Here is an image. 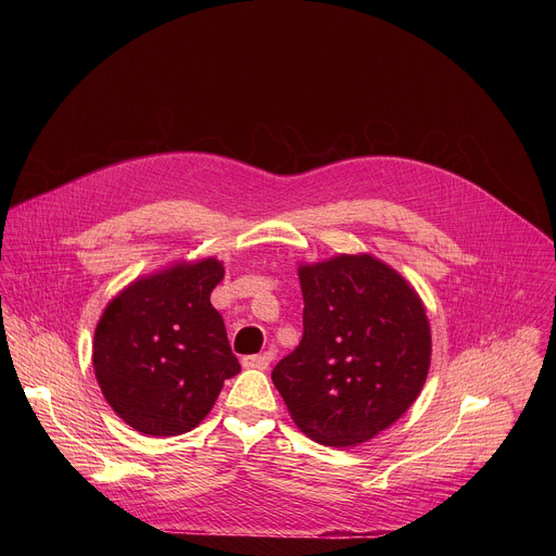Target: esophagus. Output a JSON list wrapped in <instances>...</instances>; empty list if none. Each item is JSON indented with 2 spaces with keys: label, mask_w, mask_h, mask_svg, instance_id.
<instances>
[{
  "label": "esophagus",
  "mask_w": 556,
  "mask_h": 556,
  "mask_svg": "<svg viewBox=\"0 0 556 556\" xmlns=\"http://www.w3.org/2000/svg\"><path fill=\"white\" fill-rule=\"evenodd\" d=\"M273 361V354L266 352V354H253V356H244L242 358V365L249 367V369H268Z\"/></svg>",
  "instance_id": "esophagus-1"
}]
</instances>
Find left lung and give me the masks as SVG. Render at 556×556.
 <instances>
[{
  "mask_svg": "<svg viewBox=\"0 0 556 556\" xmlns=\"http://www.w3.org/2000/svg\"><path fill=\"white\" fill-rule=\"evenodd\" d=\"M303 339L273 382L314 442L354 446L399 420L431 363V330L416 290L371 255L299 266Z\"/></svg>",
  "mask_w": 556,
  "mask_h": 556,
  "instance_id": "1",
  "label": "left lung"
}]
</instances>
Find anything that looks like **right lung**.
I'll return each mask as SVG.
<instances>
[{
	"mask_svg": "<svg viewBox=\"0 0 556 556\" xmlns=\"http://www.w3.org/2000/svg\"><path fill=\"white\" fill-rule=\"evenodd\" d=\"M222 262L176 264L136 279L105 307L94 332V374L131 429L169 438L195 429L240 374L211 292Z\"/></svg>",
	"mask_w": 556,
	"mask_h": 556,
	"instance_id": "add662e5",
	"label": "right lung"
}]
</instances>
